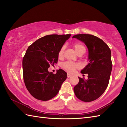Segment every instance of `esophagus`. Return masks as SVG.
<instances>
[{"mask_svg":"<svg viewBox=\"0 0 127 127\" xmlns=\"http://www.w3.org/2000/svg\"><path fill=\"white\" fill-rule=\"evenodd\" d=\"M71 76H72V75H71V74H67V77H68V78L70 77H71Z\"/></svg>","mask_w":127,"mask_h":127,"instance_id":"obj_1","label":"esophagus"}]
</instances>
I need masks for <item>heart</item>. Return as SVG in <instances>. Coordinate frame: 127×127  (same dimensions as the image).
Segmentation results:
<instances>
[{
	"label": "heart",
	"instance_id": "obj_1",
	"mask_svg": "<svg viewBox=\"0 0 127 127\" xmlns=\"http://www.w3.org/2000/svg\"><path fill=\"white\" fill-rule=\"evenodd\" d=\"M73 47L75 49V52L77 53V54L79 53L81 51L83 50H85V47L82 44H80V43H76L73 46ZM64 46H62L60 50H59V52L58 53V58H61L63 56V54L64 52ZM62 68L65 70L67 71L70 72H74L76 69H78L79 68V65L77 63H72V62H64V63L62 64Z\"/></svg>",
	"mask_w": 127,
	"mask_h": 127
}]
</instances>
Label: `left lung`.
<instances>
[{
    "label": "left lung",
    "mask_w": 127,
    "mask_h": 127,
    "mask_svg": "<svg viewBox=\"0 0 127 127\" xmlns=\"http://www.w3.org/2000/svg\"><path fill=\"white\" fill-rule=\"evenodd\" d=\"M72 37L87 46L90 61L81 71L88 75V79L79 77V82L74 87V93L81 101H92L104 93L109 85L112 67L111 50L106 43L93 35L77 34Z\"/></svg>",
    "instance_id": "obj_1"
}]
</instances>
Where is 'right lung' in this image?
<instances>
[{
	"label": "right lung",
	"instance_id": "obj_1",
	"mask_svg": "<svg viewBox=\"0 0 127 127\" xmlns=\"http://www.w3.org/2000/svg\"><path fill=\"white\" fill-rule=\"evenodd\" d=\"M71 34L48 35L28 47L23 58V75L26 87L36 99L47 101L59 92L67 74L59 69L56 74L48 71L58 62L60 48Z\"/></svg>",
	"mask_w": 127,
	"mask_h": 127
}]
</instances>
